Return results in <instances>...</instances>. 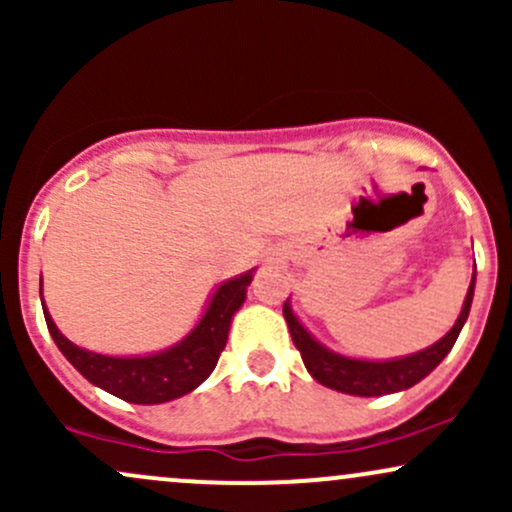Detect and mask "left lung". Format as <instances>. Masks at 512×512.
<instances>
[{
  "label": "left lung",
  "instance_id": "8db88e82",
  "mask_svg": "<svg viewBox=\"0 0 512 512\" xmlns=\"http://www.w3.org/2000/svg\"><path fill=\"white\" fill-rule=\"evenodd\" d=\"M474 284H477V272L472 274V281H469V289L467 296H464L460 315H457L455 325L450 327V332L445 334V337H440L436 344L426 346V349L416 351V354L397 358H356L332 351L330 346H325L320 339H315L313 332L298 320V315L293 313L291 308V298H286L284 303V317L286 325H289L293 344L301 351L305 368H308V373L313 375L317 383L354 397L392 395V392L409 390V387L421 383V380H424L428 373H433V370L438 368V363L450 354V349L455 346L464 322H467L469 317V308H472L474 298Z\"/></svg>",
  "mask_w": 512,
  "mask_h": 512
}]
</instances>
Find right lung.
I'll use <instances>...</instances> for the list:
<instances>
[{
    "label": "right lung",
    "mask_w": 512,
    "mask_h": 512,
    "mask_svg": "<svg viewBox=\"0 0 512 512\" xmlns=\"http://www.w3.org/2000/svg\"><path fill=\"white\" fill-rule=\"evenodd\" d=\"M252 276L255 269L216 284L195 327L180 342L151 354L110 356L81 349L57 330L50 310L45 308L43 279H40V303L57 349L88 383L132 404H163L197 390L216 368L228 342L233 317L248 298Z\"/></svg>",
    "instance_id": "right-lung-1"
}]
</instances>
